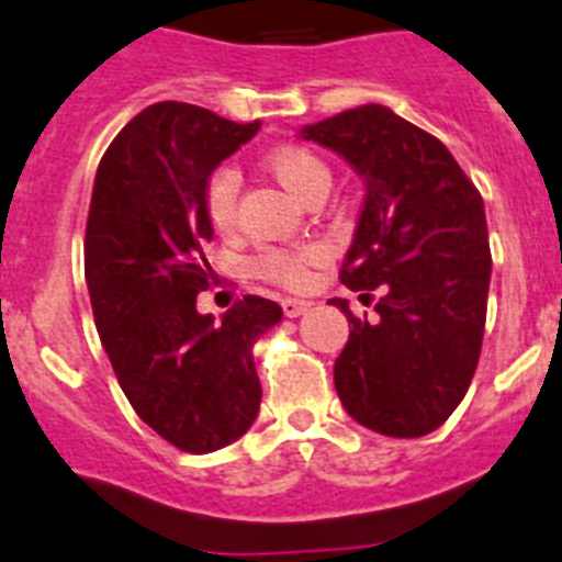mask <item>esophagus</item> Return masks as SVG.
Masks as SVG:
<instances>
[{
    "mask_svg": "<svg viewBox=\"0 0 562 562\" xmlns=\"http://www.w3.org/2000/svg\"><path fill=\"white\" fill-rule=\"evenodd\" d=\"M308 308H311V302L305 300H291V296L282 300V314H285L288 319H296V316H302Z\"/></svg>",
    "mask_w": 562,
    "mask_h": 562,
    "instance_id": "34e87169",
    "label": "esophagus"
}]
</instances>
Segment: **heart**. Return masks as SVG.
I'll list each match as a JSON object with an SVG mask.
<instances>
[{
    "instance_id": "heart-1",
    "label": "heart",
    "mask_w": 562,
    "mask_h": 562,
    "mask_svg": "<svg viewBox=\"0 0 562 562\" xmlns=\"http://www.w3.org/2000/svg\"><path fill=\"white\" fill-rule=\"evenodd\" d=\"M268 169L294 198L311 203L314 198H325L330 187L328 164L308 149V146H280L268 155ZM237 200H240V175L232 166H217L203 187V209L217 232H232L237 226ZM325 260V248H262L254 257V271L268 282L285 288H305L314 277V268Z\"/></svg>"
}]
</instances>
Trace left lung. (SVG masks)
I'll use <instances>...</instances> for the list:
<instances>
[{"label": "left lung", "instance_id": "left-lung-1", "mask_svg": "<svg viewBox=\"0 0 562 562\" xmlns=\"http://www.w3.org/2000/svg\"><path fill=\"white\" fill-rule=\"evenodd\" d=\"M364 178V206L339 280L375 301V319L348 316L334 364L341 404L382 436L441 427L481 359L492 254L484 198L450 149L382 104L305 126Z\"/></svg>", "mask_w": 562, "mask_h": 562}]
</instances>
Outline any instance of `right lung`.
I'll return each instance as SVG.
<instances>
[{"instance_id": "1", "label": "right lung", "mask_w": 562, "mask_h": 562, "mask_svg": "<svg viewBox=\"0 0 562 562\" xmlns=\"http://www.w3.org/2000/svg\"><path fill=\"white\" fill-rule=\"evenodd\" d=\"M257 130L260 121L160 101L112 138L92 183L85 277L101 345L140 422L192 456L254 424L262 398L254 345L282 319L277 302L254 294L223 322L198 314L214 280L203 187Z\"/></svg>"}]
</instances>
